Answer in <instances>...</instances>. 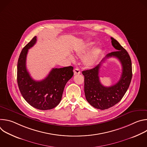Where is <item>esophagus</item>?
Returning a JSON list of instances; mask_svg holds the SVG:
<instances>
[{
	"mask_svg": "<svg viewBox=\"0 0 147 147\" xmlns=\"http://www.w3.org/2000/svg\"><path fill=\"white\" fill-rule=\"evenodd\" d=\"M81 73V71H80L79 69L78 68H76L74 70V75H76V74H79Z\"/></svg>",
	"mask_w": 147,
	"mask_h": 147,
	"instance_id": "esophagus-1",
	"label": "esophagus"
}]
</instances>
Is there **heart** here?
Returning <instances> with one entry per match:
<instances>
[{
  "instance_id": "heart-1",
  "label": "heart",
  "mask_w": 147,
  "mask_h": 147,
  "mask_svg": "<svg viewBox=\"0 0 147 147\" xmlns=\"http://www.w3.org/2000/svg\"><path fill=\"white\" fill-rule=\"evenodd\" d=\"M94 45V42H90L89 43H87L84 46H83L80 49L77 50L76 52V55L79 57H82L84 56L87 53H88L93 47ZM102 50L99 48H97L94 49L84 59V65L86 66L90 67L92 66L95 62L97 61Z\"/></svg>"
}]
</instances>
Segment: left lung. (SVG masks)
Instances as JSON below:
<instances>
[{
    "instance_id": "obj_1",
    "label": "left lung",
    "mask_w": 147,
    "mask_h": 147,
    "mask_svg": "<svg viewBox=\"0 0 147 147\" xmlns=\"http://www.w3.org/2000/svg\"><path fill=\"white\" fill-rule=\"evenodd\" d=\"M112 46L117 50L108 54L105 58L94 68L82 72L84 76V92L87 100L95 108L105 110L110 108L121 100L127 91L132 78V66L130 57L118 42L111 37ZM115 57L120 61L122 73L120 80L111 87L103 86L99 80L98 71L104 59Z\"/></svg>"
}]
</instances>
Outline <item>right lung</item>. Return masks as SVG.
Segmentation results:
<instances>
[{"label":"right lung","instance_id":"1","mask_svg":"<svg viewBox=\"0 0 147 147\" xmlns=\"http://www.w3.org/2000/svg\"><path fill=\"white\" fill-rule=\"evenodd\" d=\"M36 42L35 36L20 53L17 63L18 86L23 97L31 106L39 110H49L60 103L66 83L74 74L73 67L53 68L44 80H33L26 67V58L28 49Z\"/></svg>","mask_w":147,"mask_h":147}]
</instances>
